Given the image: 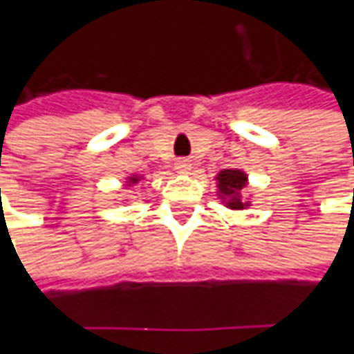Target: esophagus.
Returning <instances> with one entry per match:
<instances>
[{
  "mask_svg": "<svg viewBox=\"0 0 354 354\" xmlns=\"http://www.w3.org/2000/svg\"><path fill=\"white\" fill-rule=\"evenodd\" d=\"M175 169L179 171V173H189V171H191V163H189V161H177V163H175Z\"/></svg>",
  "mask_w": 354,
  "mask_h": 354,
  "instance_id": "1",
  "label": "esophagus"
}]
</instances>
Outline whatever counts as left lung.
I'll return each mask as SVG.
<instances>
[{"label": "left lung", "instance_id": "1", "mask_svg": "<svg viewBox=\"0 0 354 354\" xmlns=\"http://www.w3.org/2000/svg\"><path fill=\"white\" fill-rule=\"evenodd\" d=\"M216 187H218V198H223L225 207L232 211H242L248 209L252 201L242 198V191L248 185V175L242 169H223L216 177Z\"/></svg>", "mask_w": 354, "mask_h": 354}]
</instances>
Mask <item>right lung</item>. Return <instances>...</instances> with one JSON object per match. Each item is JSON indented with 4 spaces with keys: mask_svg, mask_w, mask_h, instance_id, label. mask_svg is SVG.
Listing matches in <instances>:
<instances>
[{
    "mask_svg": "<svg viewBox=\"0 0 354 354\" xmlns=\"http://www.w3.org/2000/svg\"><path fill=\"white\" fill-rule=\"evenodd\" d=\"M143 177L142 175H129L128 179H126V187H131V185H138L142 181Z\"/></svg>",
    "mask_w": 354,
    "mask_h": 354,
    "instance_id": "1",
    "label": "right lung"
}]
</instances>
